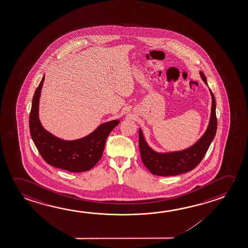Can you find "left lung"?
I'll list each match as a JSON object with an SVG mask.
<instances>
[{
  "mask_svg": "<svg viewBox=\"0 0 248 248\" xmlns=\"http://www.w3.org/2000/svg\"><path fill=\"white\" fill-rule=\"evenodd\" d=\"M203 81L207 84V79L202 72H200ZM212 96L211 117L205 134L198 142L187 150L170 153H157L152 150L144 140L142 130H139V150L143 164L155 175L173 176L193 170L202 160L207 153L217 130V118L215 112V99Z\"/></svg>",
  "mask_w": 248,
  "mask_h": 248,
  "instance_id": "obj_1",
  "label": "left lung"
}]
</instances>
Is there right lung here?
<instances>
[{
  "label": "right lung",
  "mask_w": 248,
  "mask_h": 248,
  "mask_svg": "<svg viewBox=\"0 0 248 248\" xmlns=\"http://www.w3.org/2000/svg\"><path fill=\"white\" fill-rule=\"evenodd\" d=\"M45 76L33 94L29 115V130L37 150L51 166L69 172H84L93 168L101 158L107 137L119 124L112 120L102 124L85 138L65 141L56 138L42 127L39 119V101Z\"/></svg>",
  "instance_id": "add662e5"
}]
</instances>
